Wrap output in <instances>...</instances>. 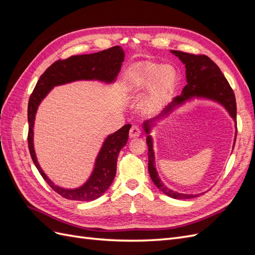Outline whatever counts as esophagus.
Masks as SVG:
<instances>
[{"mask_svg":"<svg viewBox=\"0 0 255 255\" xmlns=\"http://www.w3.org/2000/svg\"><path fill=\"white\" fill-rule=\"evenodd\" d=\"M140 128H138L137 126H133L132 128H130V129H129V137L130 138H136V137H138V136H140Z\"/></svg>","mask_w":255,"mask_h":255,"instance_id":"obj_1","label":"esophagus"}]
</instances>
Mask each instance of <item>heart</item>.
<instances>
[{
    "instance_id": "1",
    "label": "heart",
    "mask_w": 255,
    "mask_h": 255,
    "mask_svg": "<svg viewBox=\"0 0 255 255\" xmlns=\"http://www.w3.org/2000/svg\"><path fill=\"white\" fill-rule=\"evenodd\" d=\"M134 82L140 89H149L144 104L150 111L164 104L179 82V74L173 67L156 63L141 66L134 73Z\"/></svg>"
}]
</instances>
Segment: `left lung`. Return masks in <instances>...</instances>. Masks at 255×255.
<instances>
[{
    "label": "left lung",
    "instance_id": "left-lung-1",
    "mask_svg": "<svg viewBox=\"0 0 255 255\" xmlns=\"http://www.w3.org/2000/svg\"><path fill=\"white\" fill-rule=\"evenodd\" d=\"M175 56L179 57L182 63L186 68V80L187 85L184 87L182 95L175 97L172 102L169 103L157 117L152 120L144 122V130L146 134L150 133V122L155 119H160L164 117L169 112H171L175 106L183 104L187 100L191 98H206L217 101L226 107V110L231 115V117L236 122V100L233 89L231 88L229 82L226 76L222 74L219 67L206 55H195L182 51L172 50ZM237 125V123H236ZM236 135H237V127H236ZM146 144H148V157H149V173L153 183L156 185V187L164 192L165 195L171 197L173 199H190L198 197L199 195H186L180 194L177 191H173L170 188L161 183L157 175V171L154 165V151H153V141L150 135L146 136ZM235 144V142H234Z\"/></svg>",
    "mask_w": 255,
    "mask_h": 255
}]
</instances>
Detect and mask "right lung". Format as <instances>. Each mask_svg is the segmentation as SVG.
Segmentation results:
<instances>
[{
  "label": "right lung",
  "instance_id": "add662e5",
  "mask_svg": "<svg viewBox=\"0 0 255 255\" xmlns=\"http://www.w3.org/2000/svg\"><path fill=\"white\" fill-rule=\"evenodd\" d=\"M123 60H125V52L119 45L94 54H85V55H75L66 59H58L41 74L29 97L27 107V143L30 156L43 180L63 198L74 200V201H92L101 197L109 189L116 175L118 154L128 142L130 125H126L106 138L96 159L94 171L89 180L82 187L65 189L56 186L49 180L36 158L33 143V128L38 105L49 94V91L58 85L79 80H99L106 83L114 82L118 76Z\"/></svg>",
  "mask_w": 255,
  "mask_h": 255
}]
</instances>
